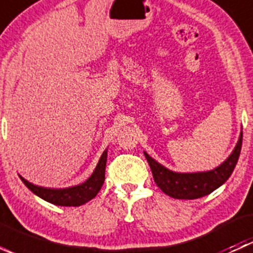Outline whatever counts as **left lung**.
I'll list each match as a JSON object with an SVG mask.
<instances>
[{
	"label": "left lung",
	"instance_id": "left-lung-1",
	"mask_svg": "<svg viewBox=\"0 0 253 253\" xmlns=\"http://www.w3.org/2000/svg\"><path fill=\"white\" fill-rule=\"evenodd\" d=\"M242 145V132L233 153L218 168L202 172H175L155 162L144 152L158 187L168 196L177 200H196L220 187L233 174Z\"/></svg>",
	"mask_w": 253,
	"mask_h": 253
}]
</instances>
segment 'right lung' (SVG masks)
Returning a JSON list of instances; mask_svg holds the SVG:
<instances>
[{"label": "right lung", "instance_id": "right-lung-1", "mask_svg": "<svg viewBox=\"0 0 253 253\" xmlns=\"http://www.w3.org/2000/svg\"><path fill=\"white\" fill-rule=\"evenodd\" d=\"M106 158H108V149L104 150V153L101 154L98 165H96L95 170L90 175V177L84 181L83 183H81V185L72 186V187L46 188L42 187V186L33 185L32 182L23 178L20 175L19 177L34 195L39 196L40 198H42L46 202H50L56 206L78 207L93 200L100 191L104 180H105V167L106 160H108Z\"/></svg>", "mask_w": 253, "mask_h": 253}]
</instances>
